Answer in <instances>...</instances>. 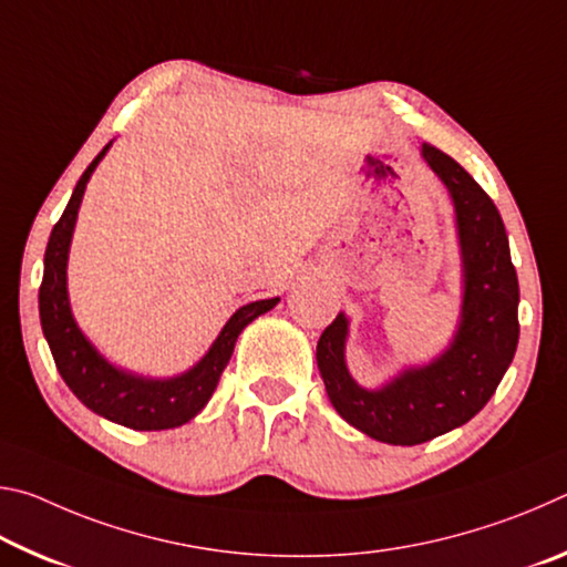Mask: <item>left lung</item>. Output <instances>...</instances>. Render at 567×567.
Instances as JSON below:
<instances>
[{"label": "left lung", "mask_w": 567, "mask_h": 567, "mask_svg": "<svg viewBox=\"0 0 567 567\" xmlns=\"http://www.w3.org/2000/svg\"><path fill=\"white\" fill-rule=\"evenodd\" d=\"M422 159L443 182L455 207L463 302L453 340L427 364H412L380 388L350 375V320L340 312L318 342V368L338 415L372 440L420 445L465 425L487 405L517 348V275L503 217L485 189L433 145Z\"/></svg>", "instance_id": "8db88e82"}]
</instances>
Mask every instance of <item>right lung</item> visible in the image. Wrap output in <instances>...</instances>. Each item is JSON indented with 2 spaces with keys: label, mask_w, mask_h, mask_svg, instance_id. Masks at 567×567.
Here are the masks:
<instances>
[{
  "label": "right lung",
  "mask_w": 567,
  "mask_h": 567,
  "mask_svg": "<svg viewBox=\"0 0 567 567\" xmlns=\"http://www.w3.org/2000/svg\"><path fill=\"white\" fill-rule=\"evenodd\" d=\"M110 147L112 142L84 169L60 223L52 229L50 243H47L44 275L40 285L42 332L52 350L56 370L82 405L132 430L179 427L195 417L213 398L219 375L233 358L239 332L255 318L272 310L280 302V297L239 307L203 358L179 375L145 378L137 372L122 370L104 358L87 334L80 330L72 315L70 292H66V260H70V245L84 189H87L92 172L97 169Z\"/></svg>",
  "instance_id": "add662e5"
}]
</instances>
